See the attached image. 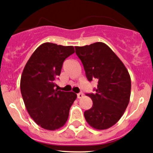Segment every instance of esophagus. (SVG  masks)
I'll return each instance as SVG.
<instances>
[{
	"instance_id": "34e87169",
	"label": "esophagus",
	"mask_w": 153,
	"mask_h": 153,
	"mask_svg": "<svg viewBox=\"0 0 153 153\" xmlns=\"http://www.w3.org/2000/svg\"><path fill=\"white\" fill-rule=\"evenodd\" d=\"M83 97V93H78V94H77V97L78 98V99H81Z\"/></svg>"
}]
</instances>
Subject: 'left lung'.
Wrapping results in <instances>:
<instances>
[{
	"instance_id": "obj_1",
	"label": "left lung",
	"mask_w": 153,
	"mask_h": 153,
	"mask_svg": "<svg viewBox=\"0 0 153 153\" xmlns=\"http://www.w3.org/2000/svg\"><path fill=\"white\" fill-rule=\"evenodd\" d=\"M89 81H97L94 94H86L92 107L84 111L88 124L97 130L115 125L126 110L131 97L129 72L114 51L103 42L75 47Z\"/></svg>"
}]
</instances>
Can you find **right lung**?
Masks as SVG:
<instances>
[{
  "instance_id": "1",
  "label": "right lung",
  "mask_w": 153,
  "mask_h": 153,
  "mask_svg": "<svg viewBox=\"0 0 153 153\" xmlns=\"http://www.w3.org/2000/svg\"><path fill=\"white\" fill-rule=\"evenodd\" d=\"M75 53L73 46L46 42L33 53L22 71L20 90L27 111L38 125L55 131L65 125L75 93L55 89L66 59Z\"/></svg>"
}]
</instances>
